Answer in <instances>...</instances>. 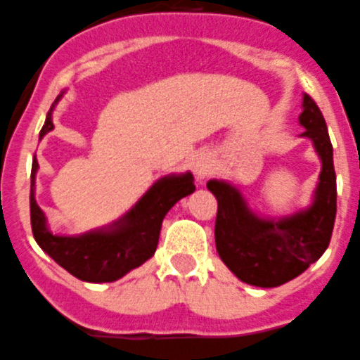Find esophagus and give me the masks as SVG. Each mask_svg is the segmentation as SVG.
Listing matches in <instances>:
<instances>
[{"instance_id":"obj_1","label":"esophagus","mask_w":360,"mask_h":360,"mask_svg":"<svg viewBox=\"0 0 360 360\" xmlns=\"http://www.w3.org/2000/svg\"><path fill=\"white\" fill-rule=\"evenodd\" d=\"M192 168H193V172H195L197 179H204V177L210 174V168H212L210 158L206 156V154H200V156H197L195 160H193Z\"/></svg>"}]
</instances>
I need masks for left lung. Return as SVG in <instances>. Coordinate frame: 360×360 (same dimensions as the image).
<instances>
[{"instance_id":"8db88e82","label":"left lung","mask_w":360,"mask_h":360,"mask_svg":"<svg viewBox=\"0 0 360 360\" xmlns=\"http://www.w3.org/2000/svg\"><path fill=\"white\" fill-rule=\"evenodd\" d=\"M300 124L321 158V174L312 206L283 219H260L245 204L242 193L226 181H208L215 195V245L220 260L244 283L278 287L300 276L319 260L332 238L338 186L333 150L326 122L312 96L303 95Z\"/></svg>"}]
</instances>
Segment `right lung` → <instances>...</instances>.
Instances as JSON below:
<instances>
[{
    "label": "right lung",
    "mask_w": 360,
    "mask_h": 360,
    "mask_svg": "<svg viewBox=\"0 0 360 360\" xmlns=\"http://www.w3.org/2000/svg\"><path fill=\"white\" fill-rule=\"evenodd\" d=\"M63 95L57 96L46 115L39 138L53 129L51 111ZM37 160L32 163L30 188V220L35 242L46 255H50L60 267L82 281L103 283L115 281L156 252L160 240L161 222L168 210L183 197L195 190L193 176L190 172L181 176H167L154 183L147 193L136 202L131 212L112 222L109 228L84 233L79 236L53 235L46 228V217L35 202V172Z\"/></svg>",
    "instance_id": "add662e5"
}]
</instances>
